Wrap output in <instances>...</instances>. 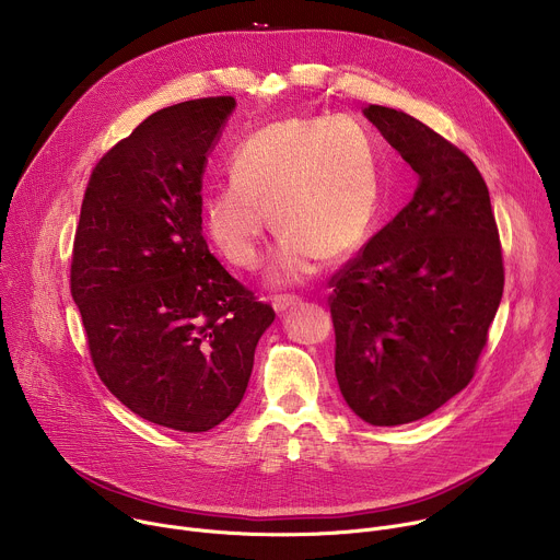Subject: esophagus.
Wrapping results in <instances>:
<instances>
[{
    "label": "esophagus",
    "instance_id": "esophagus-1",
    "mask_svg": "<svg viewBox=\"0 0 560 560\" xmlns=\"http://www.w3.org/2000/svg\"><path fill=\"white\" fill-rule=\"evenodd\" d=\"M296 303H299V296H292V294H283V296H277V299L272 301V307H275V312L283 314L285 310L294 307Z\"/></svg>",
    "mask_w": 560,
    "mask_h": 560
}]
</instances>
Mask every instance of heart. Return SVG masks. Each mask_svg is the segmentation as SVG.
Instances as JSON below:
<instances>
[{
  "label": "heart",
  "instance_id": "1",
  "mask_svg": "<svg viewBox=\"0 0 560 560\" xmlns=\"http://www.w3.org/2000/svg\"><path fill=\"white\" fill-rule=\"evenodd\" d=\"M230 177L203 199L206 230L232 266L255 270L268 211L281 232L268 270L275 285L310 279L322 257L339 261L359 250L381 208L376 154L354 124H270L238 143Z\"/></svg>",
  "mask_w": 560,
  "mask_h": 560
}]
</instances>
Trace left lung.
Segmentation results:
<instances>
[{"label":"left lung","instance_id":"1","mask_svg":"<svg viewBox=\"0 0 560 560\" xmlns=\"http://www.w3.org/2000/svg\"><path fill=\"white\" fill-rule=\"evenodd\" d=\"M363 115L419 175L412 201L330 279L341 394L359 419L389 428L432 415L471 381L505 272L471 159L401 110L372 104Z\"/></svg>","mask_w":560,"mask_h":560}]
</instances>
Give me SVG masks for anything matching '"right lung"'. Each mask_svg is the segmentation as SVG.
Segmentation results:
<instances>
[{"label":"right lung","mask_w":560,"mask_h":560,"mask_svg":"<svg viewBox=\"0 0 560 560\" xmlns=\"http://www.w3.org/2000/svg\"><path fill=\"white\" fill-rule=\"evenodd\" d=\"M234 97L152 113L95 166L74 232L70 292L93 365L141 419L208 432L246 394L275 310L210 255L201 177Z\"/></svg>","instance_id":"right-lung-1"}]
</instances>
